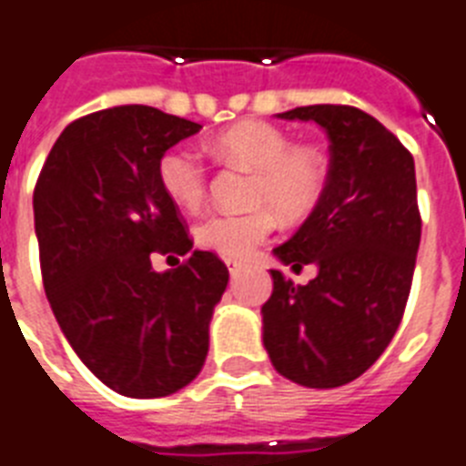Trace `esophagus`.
Masks as SVG:
<instances>
[{
	"label": "esophagus",
	"instance_id": "34e87169",
	"mask_svg": "<svg viewBox=\"0 0 466 466\" xmlns=\"http://www.w3.org/2000/svg\"><path fill=\"white\" fill-rule=\"evenodd\" d=\"M225 263H227V268H229V272H232V275H237V272L241 269V260H237V258H225Z\"/></svg>",
	"mask_w": 466,
	"mask_h": 466
}]
</instances>
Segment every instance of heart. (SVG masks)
<instances>
[{
  "label": "heart",
  "mask_w": 466,
  "mask_h": 466,
  "mask_svg": "<svg viewBox=\"0 0 466 466\" xmlns=\"http://www.w3.org/2000/svg\"><path fill=\"white\" fill-rule=\"evenodd\" d=\"M210 151L227 163L251 167L248 210H218L194 229L201 248L225 258H244L275 229L277 215L287 222L306 220L318 210L329 187V160L310 144L291 137L268 120H239L210 139ZM158 185L175 206L198 208L208 189V173L194 151L167 148L156 166Z\"/></svg>",
  "instance_id": "b5f03b06"
}]
</instances>
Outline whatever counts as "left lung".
<instances>
[{
  "instance_id": "8db88e82",
  "label": "left lung",
  "mask_w": 466,
  "mask_h": 466,
  "mask_svg": "<svg viewBox=\"0 0 466 466\" xmlns=\"http://www.w3.org/2000/svg\"><path fill=\"white\" fill-rule=\"evenodd\" d=\"M279 118L324 127L329 187L299 232L275 248L296 272L318 265V277L296 287L272 269L263 343L281 377L336 389L377 362L408 306L421 239L414 158L393 132L355 106L315 104Z\"/></svg>"
}]
</instances>
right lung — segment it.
Listing matches in <instances>:
<instances>
[{
    "mask_svg": "<svg viewBox=\"0 0 466 466\" xmlns=\"http://www.w3.org/2000/svg\"><path fill=\"white\" fill-rule=\"evenodd\" d=\"M201 125L151 106L89 113L61 132L33 194L46 299L94 377L130 398L170 396L197 379L229 269L191 251L158 158ZM156 255H187L156 273Z\"/></svg>",
    "mask_w": 466,
    "mask_h": 466,
    "instance_id": "obj_1",
    "label": "right lung"
}]
</instances>
